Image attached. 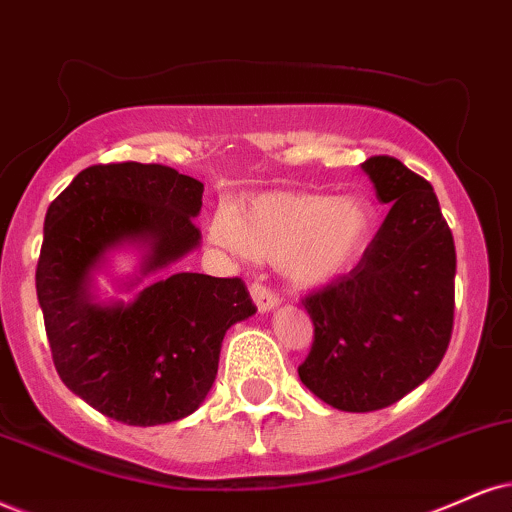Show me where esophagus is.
Returning a JSON list of instances; mask_svg holds the SVG:
<instances>
[{"label": "esophagus", "instance_id": "1", "mask_svg": "<svg viewBox=\"0 0 512 512\" xmlns=\"http://www.w3.org/2000/svg\"><path fill=\"white\" fill-rule=\"evenodd\" d=\"M249 292H251V299H254L256 308L261 313H270V311H275L277 306H280V299H277V294L270 292L268 287L258 285V282H254V285H251Z\"/></svg>", "mask_w": 512, "mask_h": 512}]
</instances>
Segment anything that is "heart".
Wrapping results in <instances>:
<instances>
[{"mask_svg": "<svg viewBox=\"0 0 512 512\" xmlns=\"http://www.w3.org/2000/svg\"><path fill=\"white\" fill-rule=\"evenodd\" d=\"M375 216L358 194L270 192L216 213L208 235L239 258L282 263L294 285L320 287L351 273L368 249Z\"/></svg>", "mask_w": 512, "mask_h": 512, "instance_id": "obj_1", "label": "heart"}]
</instances>
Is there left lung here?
I'll use <instances>...</instances> for the list:
<instances>
[{"label": "left lung", "mask_w": 512, "mask_h": 512, "mask_svg": "<svg viewBox=\"0 0 512 512\" xmlns=\"http://www.w3.org/2000/svg\"><path fill=\"white\" fill-rule=\"evenodd\" d=\"M361 168L391 208L358 266L306 296L315 339L299 365L301 382L346 413L387 408L420 387L453 330L456 246L432 185L391 156Z\"/></svg>", "instance_id": "1"}]
</instances>
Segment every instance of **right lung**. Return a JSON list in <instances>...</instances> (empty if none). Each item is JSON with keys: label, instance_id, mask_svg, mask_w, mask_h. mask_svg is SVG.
<instances>
[{"label": "right lung", "instance_id": "add662e5", "mask_svg": "<svg viewBox=\"0 0 512 512\" xmlns=\"http://www.w3.org/2000/svg\"><path fill=\"white\" fill-rule=\"evenodd\" d=\"M204 185L159 163L90 166L52 201L35 285L61 382L135 427L187 418L218 375L225 332L256 306L239 277L170 270L199 249ZM135 250L136 270L110 273ZM131 299L104 300L96 277Z\"/></svg>", "mask_w": 512, "mask_h": 512}]
</instances>
